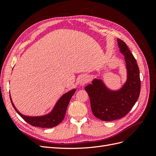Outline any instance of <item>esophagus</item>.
<instances>
[{
  "mask_svg": "<svg viewBox=\"0 0 156 156\" xmlns=\"http://www.w3.org/2000/svg\"><path fill=\"white\" fill-rule=\"evenodd\" d=\"M88 81V79L87 77H83L81 81V85H84V84H85Z\"/></svg>",
  "mask_w": 156,
  "mask_h": 156,
  "instance_id": "esophagus-1",
  "label": "esophagus"
}]
</instances>
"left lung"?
<instances>
[{
  "instance_id": "obj_1",
  "label": "left lung",
  "mask_w": 156,
  "mask_h": 156,
  "mask_svg": "<svg viewBox=\"0 0 156 156\" xmlns=\"http://www.w3.org/2000/svg\"><path fill=\"white\" fill-rule=\"evenodd\" d=\"M118 45L124 55L127 72V81L119 90L112 91L106 87L100 79H95L85 87L92 111L98 119L112 121L125 116L139 97L140 73L136 61L124 41L118 38Z\"/></svg>"
}]
</instances>
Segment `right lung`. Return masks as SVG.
Listing matches in <instances>:
<instances>
[{
	"instance_id": "add662e5",
	"label": "right lung",
	"mask_w": 156,
	"mask_h": 156,
	"mask_svg": "<svg viewBox=\"0 0 156 156\" xmlns=\"http://www.w3.org/2000/svg\"><path fill=\"white\" fill-rule=\"evenodd\" d=\"M75 92V89H73L68 92L64 94L56 103L53 111L48 115L41 116H28L22 115L14 106L11 96L10 97L13 108H15L16 112L21 116L22 119L25 120L27 123H29L32 126L44 127H44L50 128V127H53L58 125L63 120L69 102Z\"/></svg>"
}]
</instances>
